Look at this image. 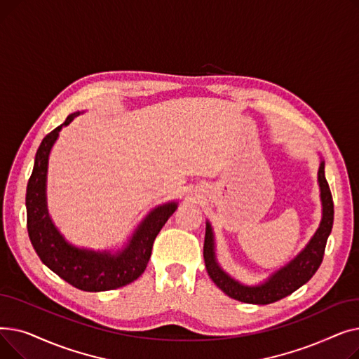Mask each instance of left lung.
<instances>
[{
  "label": "left lung",
  "instance_id": "8db88e82",
  "mask_svg": "<svg viewBox=\"0 0 359 359\" xmlns=\"http://www.w3.org/2000/svg\"><path fill=\"white\" fill-rule=\"evenodd\" d=\"M318 184H320V196L323 203V218L320 222V227L307 244V248L301 252L294 260H291L287 266L273 273L265 284L257 287H246L240 282L234 280L225 273L215 260L214 253V234L210 222H206L205 244H203V259L205 266L208 271L211 279L215 282L217 287L227 294L229 297L241 301L248 304H271L278 299H282L297 291L309 282L313 275L317 272L323 262L325 249L327 237L333 227V198L329 183L325 177V163H320L318 168Z\"/></svg>",
  "mask_w": 359,
  "mask_h": 359
}]
</instances>
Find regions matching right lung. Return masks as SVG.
Wrapping results in <instances>:
<instances>
[{"instance_id":"obj_1","label":"right lung","mask_w":359,"mask_h":359,"mask_svg":"<svg viewBox=\"0 0 359 359\" xmlns=\"http://www.w3.org/2000/svg\"><path fill=\"white\" fill-rule=\"evenodd\" d=\"M79 113H72L55 128L37 148L33 172L27 183L26 208L27 231L33 248L45 265L72 287L81 291L99 292L125 287L142 275L153 250V244L177 203H165L151 212L138 227L128 248L116 255L90 252L68 244L52 224L46 210V172L53 142L62 126Z\"/></svg>"}]
</instances>
